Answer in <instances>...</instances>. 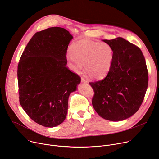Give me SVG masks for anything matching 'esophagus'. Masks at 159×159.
<instances>
[{"mask_svg": "<svg viewBox=\"0 0 159 159\" xmlns=\"http://www.w3.org/2000/svg\"><path fill=\"white\" fill-rule=\"evenodd\" d=\"M81 83L83 84H87V81H86L84 78H81Z\"/></svg>", "mask_w": 159, "mask_h": 159, "instance_id": "1", "label": "esophagus"}]
</instances>
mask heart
<instances>
[{"instance_id":"obj_1","label":"heart","mask_w":159,"mask_h":159,"mask_svg":"<svg viewBox=\"0 0 159 159\" xmlns=\"http://www.w3.org/2000/svg\"><path fill=\"white\" fill-rule=\"evenodd\" d=\"M67 56L72 69L78 72L85 65V69L89 77L100 80L109 72L113 59L114 50L105 43H97L83 39L74 43Z\"/></svg>"}]
</instances>
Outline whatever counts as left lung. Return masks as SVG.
Listing matches in <instances>:
<instances>
[{
    "label": "left lung",
    "instance_id": "1",
    "mask_svg": "<svg viewBox=\"0 0 159 159\" xmlns=\"http://www.w3.org/2000/svg\"><path fill=\"white\" fill-rule=\"evenodd\" d=\"M114 50L111 69L104 79L90 82L92 103L103 118L118 122L139 109L148 85V72L141 50L122 37L103 40Z\"/></svg>",
    "mask_w": 159,
    "mask_h": 159
}]
</instances>
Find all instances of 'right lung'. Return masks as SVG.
I'll return each mask as SVG.
<instances>
[{"label":"right lung","mask_w":159,"mask_h":159,"mask_svg":"<svg viewBox=\"0 0 159 159\" xmlns=\"http://www.w3.org/2000/svg\"><path fill=\"white\" fill-rule=\"evenodd\" d=\"M73 36L52 27L34 34L20 57L17 78L19 102L35 122L54 127L64 122L68 100L80 84L66 67V52Z\"/></svg>","instance_id":"1"}]
</instances>
